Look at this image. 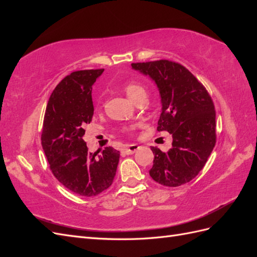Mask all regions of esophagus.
<instances>
[{
	"mask_svg": "<svg viewBox=\"0 0 257 257\" xmlns=\"http://www.w3.org/2000/svg\"><path fill=\"white\" fill-rule=\"evenodd\" d=\"M139 149V146L136 144H132V145H127L123 148V153L125 154H134L137 150Z\"/></svg>",
	"mask_w": 257,
	"mask_h": 257,
	"instance_id": "1",
	"label": "esophagus"
}]
</instances>
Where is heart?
<instances>
[{"instance_id": "1", "label": "heart", "mask_w": 257, "mask_h": 257, "mask_svg": "<svg viewBox=\"0 0 257 257\" xmlns=\"http://www.w3.org/2000/svg\"><path fill=\"white\" fill-rule=\"evenodd\" d=\"M123 91L125 92V94L133 100V102H136L139 98L142 97H146L147 95V91L145 85L139 83L137 81H128L125 84L123 85ZM100 105H102V102L98 100L97 103V107L99 108Z\"/></svg>"}]
</instances>
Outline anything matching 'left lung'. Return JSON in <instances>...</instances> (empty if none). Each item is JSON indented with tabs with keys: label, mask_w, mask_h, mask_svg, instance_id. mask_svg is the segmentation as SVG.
<instances>
[{
	"label": "left lung",
	"mask_w": 257,
	"mask_h": 257,
	"mask_svg": "<svg viewBox=\"0 0 257 257\" xmlns=\"http://www.w3.org/2000/svg\"><path fill=\"white\" fill-rule=\"evenodd\" d=\"M149 76L160 91L162 112L158 131L173 136L167 152L152 147L149 174L165 186L190 182L205 166L215 145V110L206 88L183 65L168 60L132 63Z\"/></svg>",
	"instance_id": "8db88e82"
}]
</instances>
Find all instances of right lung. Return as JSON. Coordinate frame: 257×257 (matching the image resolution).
<instances>
[{
    "label": "right lung",
    "instance_id": "right-lung-1",
    "mask_svg": "<svg viewBox=\"0 0 257 257\" xmlns=\"http://www.w3.org/2000/svg\"><path fill=\"white\" fill-rule=\"evenodd\" d=\"M104 69L73 72L57 85L46 107L42 146L53 176L77 195L90 197L111 185L120 152L107 147L102 154L88 152L85 126L94 107L92 85Z\"/></svg>",
    "mask_w": 257,
    "mask_h": 257
}]
</instances>
